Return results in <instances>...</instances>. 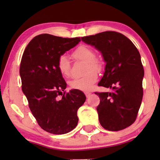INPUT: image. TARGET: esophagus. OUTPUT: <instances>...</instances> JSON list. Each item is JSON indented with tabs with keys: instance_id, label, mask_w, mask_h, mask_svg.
Listing matches in <instances>:
<instances>
[{
	"instance_id": "esophagus-1",
	"label": "esophagus",
	"mask_w": 160,
	"mask_h": 160,
	"mask_svg": "<svg viewBox=\"0 0 160 160\" xmlns=\"http://www.w3.org/2000/svg\"><path fill=\"white\" fill-rule=\"evenodd\" d=\"M91 95H92V93H90V92H85V95H86L87 98H89Z\"/></svg>"
}]
</instances>
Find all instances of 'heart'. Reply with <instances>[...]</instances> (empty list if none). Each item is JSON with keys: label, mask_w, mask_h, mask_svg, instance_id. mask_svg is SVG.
<instances>
[{"label": "heart", "mask_w": 160, "mask_h": 160, "mask_svg": "<svg viewBox=\"0 0 160 160\" xmlns=\"http://www.w3.org/2000/svg\"><path fill=\"white\" fill-rule=\"evenodd\" d=\"M74 59L87 62L85 71L87 74L81 78H76L69 82L70 87L73 89L89 92L92 89L93 85L98 79L96 71H99L101 65L96 60V53L86 46H80L74 50L72 54ZM58 68L64 77H69L71 73V65L66 55H62L58 60Z\"/></svg>", "instance_id": "obj_1"}]
</instances>
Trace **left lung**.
<instances>
[{
	"label": "left lung",
	"instance_id": "left-lung-1",
	"mask_svg": "<svg viewBox=\"0 0 160 160\" xmlns=\"http://www.w3.org/2000/svg\"><path fill=\"white\" fill-rule=\"evenodd\" d=\"M82 41L100 52L106 62L99 86L111 92H95L100 97L97 107L102 128L119 131L133 124L143 98V67L138 50L123 34L106 31L82 37Z\"/></svg>",
	"mask_w": 160,
	"mask_h": 160
}]
</instances>
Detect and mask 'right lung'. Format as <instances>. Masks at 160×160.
I'll use <instances>...</instances> for the list:
<instances>
[{
	"label": "right lung",
	"mask_w": 160,
	"mask_h": 160,
	"mask_svg": "<svg viewBox=\"0 0 160 160\" xmlns=\"http://www.w3.org/2000/svg\"><path fill=\"white\" fill-rule=\"evenodd\" d=\"M80 41V38L41 34L30 41L22 54V89L39 126L52 134L73 130L78 124V109L86 100L84 92L77 89L62 93L67 84L58 68L59 58Z\"/></svg>",
	"instance_id": "obj_1"
}]
</instances>
